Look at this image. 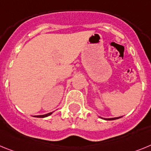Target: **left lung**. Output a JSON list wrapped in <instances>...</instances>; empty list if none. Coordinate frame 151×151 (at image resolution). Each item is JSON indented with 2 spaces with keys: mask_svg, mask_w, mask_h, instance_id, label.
Returning <instances> with one entry per match:
<instances>
[{
  "mask_svg": "<svg viewBox=\"0 0 151 151\" xmlns=\"http://www.w3.org/2000/svg\"><path fill=\"white\" fill-rule=\"evenodd\" d=\"M119 118H121V117H117V118H111V119H106V120H115V119H119Z\"/></svg>",
  "mask_w": 151,
  "mask_h": 151,
  "instance_id": "left-lung-1",
  "label": "left lung"
}]
</instances>
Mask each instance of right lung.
<instances>
[{
	"label": "right lung",
	"mask_w": 151,
	"mask_h": 151,
	"mask_svg": "<svg viewBox=\"0 0 151 151\" xmlns=\"http://www.w3.org/2000/svg\"><path fill=\"white\" fill-rule=\"evenodd\" d=\"M52 112H50V113H48V114H45V115H36L35 117H37V118H45V117H47L48 115H50Z\"/></svg>",
	"instance_id": "obj_1"
}]
</instances>
